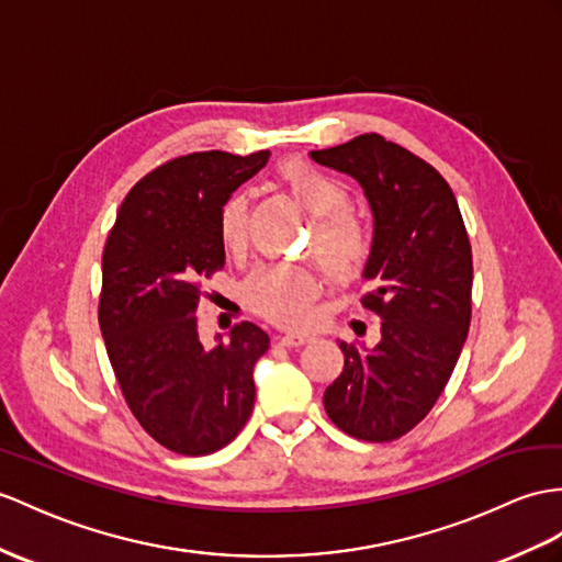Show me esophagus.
<instances>
[{
    "label": "esophagus",
    "instance_id": "34e87169",
    "mask_svg": "<svg viewBox=\"0 0 562 562\" xmlns=\"http://www.w3.org/2000/svg\"><path fill=\"white\" fill-rule=\"evenodd\" d=\"M310 340H312V336H310V334H303V331L283 334V336H281V346H285V348H297V346L310 344Z\"/></svg>",
    "mask_w": 562,
    "mask_h": 562
}]
</instances>
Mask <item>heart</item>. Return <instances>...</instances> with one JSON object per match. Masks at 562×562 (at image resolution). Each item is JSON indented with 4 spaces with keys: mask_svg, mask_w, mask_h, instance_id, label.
<instances>
[{
    "mask_svg": "<svg viewBox=\"0 0 562 562\" xmlns=\"http://www.w3.org/2000/svg\"><path fill=\"white\" fill-rule=\"evenodd\" d=\"M281 181L307 212L317 216L314 224V255L334 281L358 277L372 255V234L355 214L344 181L314 167L305 159L279 164ZM218 240L228 255H243L250 238V202L245 193L228 195L216 218ZM319 277L307 265H259L240 283V300L259 317L281 326L307 322L312 300L319 295Z\"/></svg>",
    "mask_w": 562,
    "mask_h": 562,
    "instance_id": "1",
    "label": "heart"
}]
</instances>
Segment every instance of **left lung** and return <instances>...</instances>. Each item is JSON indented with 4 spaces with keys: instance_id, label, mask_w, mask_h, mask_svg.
Returning a JSON list of instances; mask_svg holds the SVG:
<instances>
[{
    "instance_id": "8db88e82",
    "label": "left lung",
    "mask_w": 562,
    "mask_h": 562,
    "mask_svg": "<svg viewBox=\"0 0 562 562\" xmlns=\"http://www.w3.org/2000/svg\"><path fill=\"white\" fill-rule=\"evenodd\" d=\"M310 157L352 176L374 214L360 303L381 319V340L374 348L340 340L346 364L324 391L326 415L360 441H395L429 415L468 338V228L446 178L384 135L364 133Z\"/></svg>"
}]
</instances>
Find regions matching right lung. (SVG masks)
Instances as JSON below:
<instances>
[{
    "instance_id": "1",
    "label": "right lung",
    "mask_w": 562,
    "mask_h": 562,
    "mask_svg": "<svg viewBox=\"0 0 562 562\" xmlns=\"http://www.w3.org/2000/svg\"><path fill=\"white\" fill-rule=\"evenodd\" d=\"M269 159L210 149L159 164L121 202L102 252L100 328L123 401L178 456H207L238 436L255 405L252 367L269 336L252 322L204 348L202 281L224 269L216 218Z\"/></svg>"
}]
</instances>
